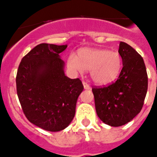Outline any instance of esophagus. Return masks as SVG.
<instances>
[{
  "mask_svg": "<svg viewBox=\"0 0 157 157\" xmlns=\"http://www.w3.org/2000/svg\"><path fill=\"white\" fill-rule=\"evenodd\" d=\"M82 84H83V86H84V89L85 90H90V86L89 84H87L86 82H82Z\"/></svg>",
  "mask_w": 157,
  "mask_h": 157,
  "instance_id": "34e87169",
  "label": "esophagus"
}]
</instances>
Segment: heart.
Returning a JSON list of instances; mask_svg holds the SVG:
<instances>
[{"instance_id":"b5f03b06","label":"heart","mask_w":157,"mask_h":157,"mask_svg":"<svg viewBox=\"0 0 157 157\" xmlns=\"http://www.w3.org/2000/svg\"><path fill=\"white\" fill-rule=\"evenodd\" d=\"M67 64L75 73L90 70L91 79L98 85H106L119 76L123 67V59L117 51L102 48H82L78 50L77 56L69 55Z\"/></svg>"}]
</instances>
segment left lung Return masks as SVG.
I'll return each mask as SVG.
<instances>
[{
    "label": "left lung",
    "instance_id": "obj_1",
    "mask_svg": "<svg viewBox=\"0 0 157 157\" xmlns=\"http://www.w3.org/2000/svg\"><path fill=\"white\" fill-rule=\"evenodd\" d=\"M119 52L123 59V68L116 82L108 86L92 89L97 114L111 127L125 125L141 112L148 89L143 58L123 41Z\"/></svg>",
    "mask_w": 157,
    "mask_h": 157
}]
</instances>
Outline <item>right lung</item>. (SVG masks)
<instances>
[{
    "label": "right lung",
    "instance_id": "obj_1",
    "mask_svg": "<svg viewBox=\"0 0 157 157\" xmlns=\"http://www.w3.org/2000/svg\"><path fill=\"white\" fill-rule=\"evenodd\" d=\"M67 47L37 45L22 59L16 75L17 95L27 120L52 132L68 127L84 89L79 78L65 75L59 53Z\"/></svg>",
    "mask_w": 157,
    "mask_h": 157
}]
</instances>
